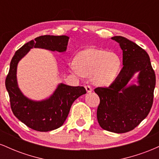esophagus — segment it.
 <instances>
[{"label":"esophagus","mask_w":159,"mask_h":159,"mask_svg":"<svg viewBox=\"0 0 159 159\" xmlns=\"http://www.w3.org/2000/svg\"><path fill=\"white\" fill-rule=\"evenodd\" d=\"M85 89H86V90H87V93H91V92H92V90H93L92 87H91L90 86H89V85L85 86Z\"/></svg>","instance_id":"1"}]
</instances>
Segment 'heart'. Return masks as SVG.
Segmentation results:
<instances>
[{
  "instance_id": "1",
  "label": "heart",
  "mask_w": 159,
  "mask_h": 159,
  "mask_svg": "<svg viewBox=\"0 0 159 159\" xmlns=\"http://www.w3.org/2000/svg\"><path fill=\"white\" fill-rule=\"evenodd\" d=\"M121 60L116 53L102 48H88L78 53L69 70L78 75L90 76L95 85L112 84L121 69Z\"/></svg>"
}]
</instances>
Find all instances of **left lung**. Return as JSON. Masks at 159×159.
Returning a JSON list of instances; mask_svg holds the SVG:
<instances>
[{"label": "left lung", "instance_id": "left-lung-1", "mask_svg": "<svg viewBox=\"0 0 159 159\" xmlns=\"http://www.w3.org/2000/svg\"><path fill=\"white\" fill-rule=\"evenodd\" d=\"M123 50L119 75L108 87H97L100 98L97 120L105 130L114 133L132 131L147 116L153 102L156 75L145 50L123 36L111 37ZM138 73V85L130 84Z\"/></svg>", "mask_w": 159, "mask_h": 159}]
</instances>
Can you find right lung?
Instances as JSON below:
<instances>
[{
    "mask_svg": "<svg viewBox=\"0 0 159 159\" xmlns=\"http://www.w3.org/2000/svg\"><path fill=\"white\" fill-rule=\"evenodd\" d=\"M69 37L45 35L36 37L21 47L10 62L5 84L10 99L11 109L16 117L27 126L39 132L58 129L64 123L75 100L86 93L84 87H72L61 83L45 99L35 101L27 98L19 89L17 81L19 62L33 48L65 52Z\"/></svg>",
    "mask_w": 159,
    "mask_h": 159,
    "instance_id": "right-lung-1",
    "label": "right lung"
}]
</instances>
